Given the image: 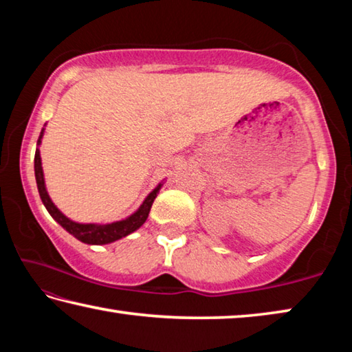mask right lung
I'll use <instances>...</instances> for the list:
<instances>
[{
    "label": "right lung",
    "mask_w": 352,
    "mask_h": 352,
    "mask_svg": "<svg viewBox=\"0 0 352 352\" xmlns=\"http://www.w3.org/2000/svg\"><path fill=\"white\" fill-rule=\"evenodd\" d=\"M43 132H45V129L40 132L37 144H40L41 142V138H43ZM34 169H35V180H37L40 199H41V201H43V205L46 206L47 212H50L52 219H54L57 223H60L69 234H73L76 239H79L83 243H91V245H104V243L115 242L118 239H121V237H126L130 233H133V231L138 230L140 226L146 222L153 200H155V197H157L160 188H162V184H158V186L147 195L146 200L142 201V205L138 208V211L133 212L132 216H129L127 219L118 220V222H113V223H77V222H73V220H69L67 216H63V214L58 211V208L52 204L50 195H47L38 148L35 151Z\"/></svg>",
    "instance_id": "1"
}]
</instances>
